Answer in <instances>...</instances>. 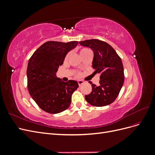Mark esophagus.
Masks as SVG:
<instances>
[{
    "label": "esophagus",
    "instance_id": "obj_1",
    "mask_svg": "<svg viewBox=\"0 0 155 155\" xmlns=\"http://www.w3.org/2000/svg\"><path fill=\"white\" fill-rule=\"evenodd\" d=\"M78 85H79V86H81V85H83V84L84 83V82H83V81H81V80H79V81H78Z\"/></svg>",
    "mask_w": 155,
    "mask_h": 155
}]
</instances>
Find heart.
<instances>
[{
  "label": "heart",
  "instance_id": "b5f03b06",
  "mask_svg": "<svg viewBox=\"0 0 155 155\" xmlns=\"http://www.w3.org/2000/svg\"><path fill=\"white\" fill-rule=\"evenodd\" d=\"M89 50H90L87 48H82V49L80 50V54H81V55L82 56L83 55L85 54L87 52V51H89ZM68 55L67 54L66 56H65L64 59L67 60V58H68ZM79 74L78 72V73L76 74V76H79Z\"/></svg>",
  "mask_w": 155,
  "mask_h": 155
}]
</instances>
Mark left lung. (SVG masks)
Masks as SVG:
<instances>
[{
  "mask_svg": "<svg viewBox=\"0 0 155 155\" xmlns=\"http://www.w3.org/2000/svg\"><path fill=\"white\" fill-rule=\"evenodd\" d=\"M79 43L92 50V68L95 70L94 74H100L99 85L89 81L92 90L89 94L85 95V100L95 107L112 104L118 97L124 81V67L120 57L105 41L89 39Z\"/></svg>",
  "mask_w": 155,
  "mask_h": 155,
  "instance_id": "left-lung-1",
  "label": "left lung"
}]
</instances>
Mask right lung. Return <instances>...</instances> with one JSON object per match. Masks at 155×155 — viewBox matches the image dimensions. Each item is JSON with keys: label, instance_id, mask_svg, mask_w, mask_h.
Here are the masks:
<instances>
[{"label": "right lung", "instance_id": "add662e5", "mask_svg": "<svg viewBox=\"0 0 155 155\" xmlns=\"http://www.w3.org/2000/svg\"><path fill=\"white\" fill-rule=\"evenodd\" d=\"M78 41H47L30 58L27 68V87L30 96L42 110L57 114L67 110L73 92L79 87L76 81L64 82L56 77L65 56Z\"/></svg>", "mask_w": 155, "mask_h": 155}]
</instances>
